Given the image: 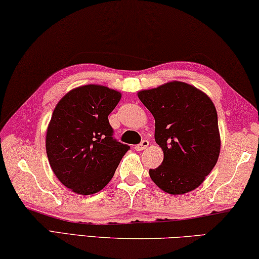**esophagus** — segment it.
<instances>
[{
	"label": "esophagus",
	"instance_id": "obj_1",
	"mask_svg": "<svg viewBox=\"0 0 259 259\" xmlns=\"http://www.w3.org/2000/svg\"><path fill=\"white\" fill-rule=\"evenodd\" d=\"M148 145H149L148 140H143V142L140 143L139 145H136L135 146V149L137 150V152H142V150H144V149H146V148L148 147Z\"/></svg>",
	"mask_w": 259,
	"mask_h": 259
}]
</instances>
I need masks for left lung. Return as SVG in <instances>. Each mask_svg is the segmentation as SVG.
I'll list each match as a JSON object with an SVG mask.
<instances>
[{
  "instance_id": "8db88e82",
  "label": "left lung",
  "mask_w": 259,
  "mask_h": 259,
  "mask_svg": "<svg viewBox=\"0 0 259 259\" xmlns=\"http://www.w3.org/2000/svg\"><path fill=\"white\" fill-rule=\"evenodd\" d=\"M155 119V142L162 148L161 165L149 170L159 189L170 195L188 194L198 188L219 159L221 138L218 113L200 89L170 81L138 92Z\"/></svg>"
}]
</instances>
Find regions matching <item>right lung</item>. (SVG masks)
Listing matches in <instances>:
<instances>
[{
  "instance_id": "right-lung-1",
  "label": "right lung",
  "mask_w": 259,
  "mask_h": 259,
  "mask_svg": "<svg viewBox=\"0 0 259 259\" xmlns=\"http://www.w3.org/2000/svg\"><path fill=\"white\" fill-rule=\"evenodd\" d=\"M121 93L102 84H83L61 98L46 131L51 168L78 195H94L113 178L130 147L113 139L109 114Z\"/></svg>"
}]
</instances>
